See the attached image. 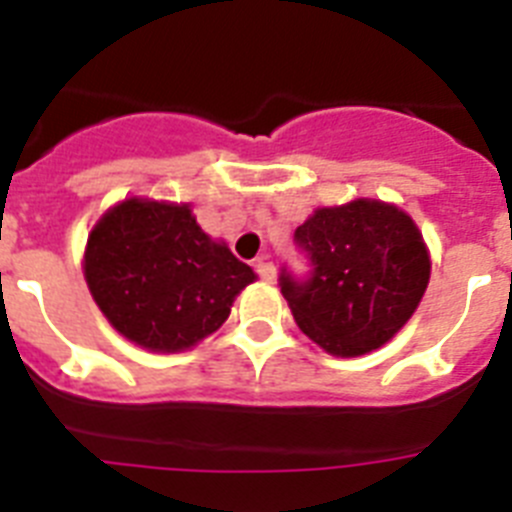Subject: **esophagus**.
I'll return each mask as SVG.
<instances>
[{"label":"esophagus","instance_id":"obj_1","mask_svg":"<svg viewBox=\"0 0 512 512\" xmlns=\"http://www.w3.org/2000/svg\"><path fill=\"white\" fill-rule=\"evenodd\" d=\"M256 271H259V277L264 279V282H274V277H277V269H274V264L269 261V256H261V259L256 261Z\"/></svg>","mask_w":512,"mask_h":512}]
</instances>
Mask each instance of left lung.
<instances>
[{
	"label": "left lung",
	"instance_id": "obj_1",
	"mask_svg": "<svg viewBox=\"0 0 512 512\" xmlns=\"http://www.w3.org/2000/svg\"><path fill=\"white\" fill-rule=\"evenodd\" d=\"M312 277L279 284L295 323L330 356H364L413 318L431 279V253L413 217L359 197L318 207L295 230Z\"/></svg>",
	"mask_w": 512,
	"mask_h": 512
}]
</instances>
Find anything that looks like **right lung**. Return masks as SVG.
Segmentation results:
<instances>
[{
  "label": "right lung",
  "instance_id": "add662e5",
  "mask_svg": "<svg viewBox=\"0 0 512 512\" xmlns=\"http://www.w3.org/2000/svg\"><path fill=\"white\" fill-rule=\"evenodd\" d=\"M84 279L107 323L156 354L189 351L228 320L256 271L200 228L189 202L125 197L97 220Z\"/></svg>",
  "mask_w": 512,
  "mask_h": 512
}]
</instances>
